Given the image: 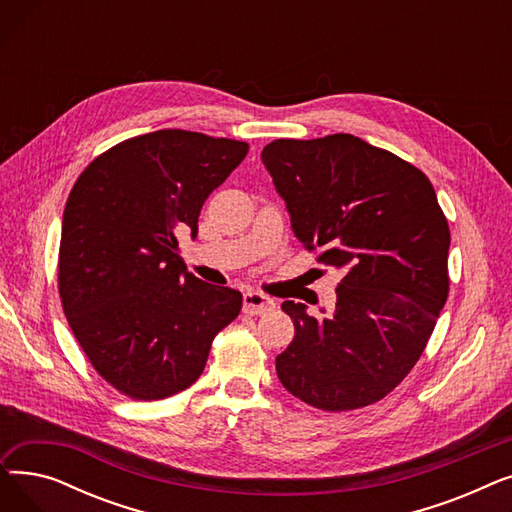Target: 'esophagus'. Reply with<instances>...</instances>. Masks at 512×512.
Masks as SVG:
<instances>
[{
	"label": "esophagus",
	"mask_w": 512,
	"mask_h": 512,
	"mask_svg": "<svg viewBox=\"0 0 512 512\" xmlns=\"http://www.w3.org/2000/svg\"><path fill=\"white\" fill-rule=\"evenodd\" d=\"M274 301L267 299L265 294L257 292V290H247L245 292V299H242V311L247 315H263V313H270L274 309Z\"/></svg>",
	"instance_id": "34e87169"
}]
</instances>
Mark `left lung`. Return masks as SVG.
<instances>
[{
    "instance_id": "obj_1",
    "label": "left lung",
    "mask_w": 512,
    "mask_h": 512,
    "mask_svg": "<svg viewBox=\"0 0 512 512\" xmlns=\"http://www.w3.org/2000/svg\"><path fill=\"white\" fill-rule=\"evenodd\" d=\"M261 159L292 230L336 267V309L284 301L294 338L276 357L282 386L321 411L363 409L415 367L448 299L446 215L429 178L353 134L278 139Z\"/></svg>"
}]
</instances>
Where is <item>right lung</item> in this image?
Returning <instances> with one entry per match:
<instances>
[{
    "label": "right lung",
    "instance_id": "add662e5",
    "mask_svg": "<svg viewBox=\"0 0 512 512\" xmlns=\"http://www.w3.org/2000/svg\"><path fill=\"white\" fill-rule=\"evenodd\" d=\"M249 145L180 128L107 149L64 209L58 288L72 334L101 378L132 400L193 386L242 294L201 282L178 255V228L247 157Z\"/></svg>",
    "mask_w": 512,
    "mask_h": 512
}]
</instances>
